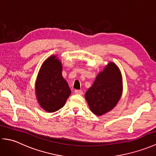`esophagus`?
<instances>
[{
  "label": "esophagus",
  "mask_w": 156,
  "mask_h": 156,
  "mask_svg": "<svg viewBox=\"0 0 156 156\" xmlns=\"http://www.w3.org/2000/svg\"><path fill=\"white\" fill-rule=\"evenodd\" d=\"M74 93L76 94H83V91L82 90H75Z\"/></svg>",
  "instance_id": "1"
}]
</instances>
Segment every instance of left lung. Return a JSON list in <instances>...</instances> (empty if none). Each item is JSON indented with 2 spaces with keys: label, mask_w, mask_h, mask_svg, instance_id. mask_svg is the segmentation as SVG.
Returning a JSON list of instances; mask_svg holds the SVG:
<instances>
[{
  "label": "left lung",
  "mask_w": 156,
  "mask_h": 156,
  "mask_svg": "<svg viewBox=\"0 0 156 156\" xmlns=\"http://www.w3.org/2000/svg\"><path fill=\"white\" fill-rule=\"evenodd\" d=\"M122 78L120 70L114 63H109L95 79L85 94L91 111L98 116L112 110L121 98Z\"/></svg>",
  "instance_id": "8db88e82"
}]
</instances>
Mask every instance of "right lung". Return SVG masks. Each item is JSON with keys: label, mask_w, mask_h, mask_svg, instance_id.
I'll return each instance as SVG.
<instances>
[{"label": "right lung", "mask_w": 156, "mask_h": 156, "mask_svg": "<svg viewBox=\"0 0 156 156\" xmlns=\"http://www.w3.org/2000/svg\"><path fill=\"white\" fill-rule=\"evenodd\" d=\"M62 70L61 62L52 55L44 62L38 74L36 95L41 108L49 112L57 111L64 107L71 94Z\"/></svg>", "instance_id": "right-lung-1"}]
</instances>
